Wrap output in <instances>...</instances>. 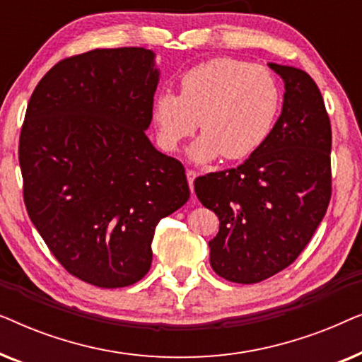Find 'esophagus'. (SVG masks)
<instances>
[{
	"label": "esophagus",
	"instance_id": "34e87169",
	"mask_svg": "<svg viewBox=\"0 0 362 362\" xmlns=\"http://www.w3.org/2000/svg\"><path fill=\"white\" fill-rule=\"evenodd\" d=\"M186 176H187V182H189V189L192 192V189H194V180L197 177V173L192 171V170H187Z\"/></svg>",
	"mask_w": 362,
	"mask_h": 362
}]
</instances>
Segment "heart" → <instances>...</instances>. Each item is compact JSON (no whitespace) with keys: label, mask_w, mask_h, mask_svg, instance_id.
I'll list each match as a JSON object with an SVG mask.
<instances>
[{"label":"heart","mask_w":362,"mask_h":362,"mask_svg":"<svg viewBox=\"0 0 362 362\" xmlns=\"http://www.w3.org/2000/svg\"><path fill=\"white\" fill-rule=\"evenodd\" d=\"M180 90L155 98L153 123L161 150L175 153L199 122L202 135L189 148L194 163L254 155L270 136L281 105L274 74L234 57L197 64L181 77Z\"/></svg>","instance_id":"heart-1"}]
</instances>
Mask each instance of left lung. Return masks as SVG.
Returning <instances> with one entry per match:
<instances>
[{
  "mask_svg": "<svg viewBox=\"0 0 362 362\" xmlns=\"http://www.w3.org/2000/svg\"><path fill=\"white\" fill-rule=\"evenodd\" d=\"M269 67L285 82L270 136L242 165L194 181L221 222L211 267L234 284H259L293 264L331 199V125L320 88L301 69Z\"/></svg>",
  "mask_w": 362,
  "mask_h": 362,
  "instance_id": "obj_1",
  "label": "left lung"
}]
</instances>
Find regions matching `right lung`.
I'll return each mask as SVG.
<instances>
[{"label":"right lung","instance_id":"1","mask_svg":"<svg viewBox=\"0 0 362 362\" xmlns=\"http://www.w3.org/2000/svg\"><path fill=\"white\" fill-rule=\"evenodd\" d=\"M158 82L150 49H93L57 62L28 103L29 219L69 274L100 288L141 280L158 222L189 199L185 166L145 135Z\"/></svg>","mask_w":362,"mask_h":362}]
</instances>
